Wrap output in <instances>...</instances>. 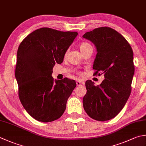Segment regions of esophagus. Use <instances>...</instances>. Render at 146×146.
<instances>
[{
    "label": "esophagus",
    "mask_w": 146,
    "mask_h": 146,
    "mask_svg": "<svg viewBox=\"0 0 146 146\" xmlns=\"http://www.w3.org/2000/svg\"><path fill=\"white\" fill-rule=\"evenodd\" d=\"M76 84L77 86H80V85H84V82H82L80 81H76Z\"/></svg>",
    "instance_id": "1"
}]
</instances>
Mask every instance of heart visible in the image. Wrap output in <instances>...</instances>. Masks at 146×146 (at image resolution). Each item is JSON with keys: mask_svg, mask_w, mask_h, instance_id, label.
Here are the masks:
<instances>
[{"mask_svg": "<svg viewBox=\"0 0 146 146\" xmlns=\"http://www.w3.org/2000/svg\"><path fill=\"white\" fill-rule=\"evenodd\" d=\"M79 47H80V49L81 50V52L82 53H84L85 51H87L88 49V48H92V46H91V45L90 44H88L87 42H82L80 44ZM68 51L66 52L65 55H64L65 57L68 55Z\"/></svg>", "mask_w": 146, "mask_h": 146, "instance_id": "b5f03b06", "label": "heart"}]
</instances>
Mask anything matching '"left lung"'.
Here are the masks:
<instances>
[{"instance_id":"left-lung-1","label":"left lung","mask_w":146,"mask_h":146,"mask_svg":"<svg viewBox=\"0 0 146 146\" xmlns=\"http://www.w3.org/2000/svg\"><path fill=\"white\" fill-rule=\"evenodd\" d=\"M83 37L94 43L98 51L94 75L102 73L105 78L97 86L90 80L85 82L83 106L92 119L109 120L120 112L131 94L135 71L132 48L120 33L110 27L95 28Z\"/></svg>"}]
</instances>
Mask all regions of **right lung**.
Masks as SVG:
<instances>
[{
  "label": "right lung",
  "mask_w": 146,
  "mask_h": 146,
  "mask_svg": "<svg viewBox=\"0 0 146 146\" xmlns=\"http://www.w3.org/2000/svg\"><path fill=\"white\" fill-rule=\"evenodd\" d=\"M77 35L76 31L41 28L30 33L19 45L15 70L19 98L37 121L56 120L64 112L76 82L68 78L54 80L51 75L56 63L63 61Z\"/></svg>",
  "instance_id": "1"
}]
</instances>
